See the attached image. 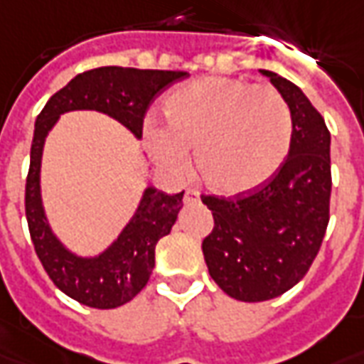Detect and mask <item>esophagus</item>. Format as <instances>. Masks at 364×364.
Masks as SVG:
<instances>
[{"instance_id": "esophagus-1", "label": "esophagus", "mask_w": 364, "mask_h": 364, "mask_svg": "<svg viewBox=\"0 0 364 364\" xmlns=\"http://www.w3.org/2000/svg\"><path fill=\"white\" fill-rule=\"evenodd\" d=\"M198 200V193L193 189H189L185 193V203H196Z\"/></svg>"}]
</instances>
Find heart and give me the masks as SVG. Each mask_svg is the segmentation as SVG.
<instances>
[{
	"instance_id": "heart-1",
	"label": "heart",
	"mask_w": 364,
	"mask_h": 364,
	"mask_svg": "<svg viewBox=\"0 0 364 364\" xmlns=\"http://www.w3.org/2000/svg\"><path fill=\"white\" fill-rule=\"evenodd\" d=\"M166 127L148 121L150 156L169 175L195 166L220 195H243L262 187L284 166L291 146L289 107L272 86L225 77H200L171 92L164 106Z\"/></svg>"
}]
</instances>
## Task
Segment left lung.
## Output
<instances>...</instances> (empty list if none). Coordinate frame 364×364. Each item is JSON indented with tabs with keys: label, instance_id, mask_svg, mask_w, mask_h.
Masks as SVG:
<instances>
[{
	"label": "left lung",
	"instance_id": "1",
	"mask_svg": "<svg viewBox=\"0 0 364 364\" xmlns=\"http://www.w3.org/2000/svg\"><path fill=\"white\" fill-rule=\"evenodd\" d=\"M270 79L289 107L291 146L262 187L235 198L203 196L214 230L203 241L212 279L245 303L270 301L299 284L318 255L330 220V131L297 85Z\"/></svg>",
	"mask_w": 364,
	"mask_h": 364
}]
</instances>
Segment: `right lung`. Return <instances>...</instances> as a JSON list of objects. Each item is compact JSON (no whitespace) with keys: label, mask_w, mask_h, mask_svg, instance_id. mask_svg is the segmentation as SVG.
Returning a JSON list of instances; mask_svg holds the SVG:
<instances>
[{"label":"right lung","mask_w":364,"mask_h":364,"mask_svg":"<svg viewBox=\"0 0 364 364\" xmlns=\"http://www.w3.org/2000/svg\"><path fill=\"white\" fill-rule=\"evenodd\" d=\"M185 77V71L98 67L69 80V85L48 100L36 117L24 193L26 222L34 250L48 276L67 297L79 301L80 305L115 309L144 289L154 270L156 243L168 235L177 222L185 191L168 195L148 185L131 220L106 249L92 257L77 255L53 233L46 216L40 187L46 136L61 115L86 109L109 115L129 129L134 139H141L142 121L152 100Z\"/></svg>","instance_id":"right-lung-1"}]
</instances>
